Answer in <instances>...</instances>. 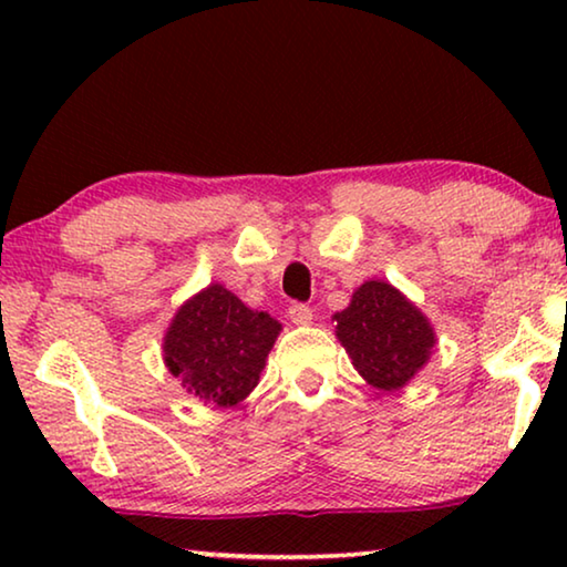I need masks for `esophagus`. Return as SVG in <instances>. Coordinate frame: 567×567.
Masks as SVG:
<instances>
[{
  "label": "esophagus",
  "instance_id": "obj_1",
  "mask_svg": "<svg viewBox=\"0 0 567 567\" xmlns=\"http://www.w3.org/2000/svg\"><path fill=\"white\" fill-rule=\"evenodd\" d=\"M289 320L293 324H301V328H305V324H309V322L315 320V315H312V309H309L307 305H291L289 307Z\"/></svg>",
  "mask_w": 567,
  "mask_h": 567
}]
</instances>
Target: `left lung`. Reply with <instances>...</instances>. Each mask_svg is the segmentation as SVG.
<instances>
[{
    "label": "left lung",
    "instance_id": "left-lung-1",
    "mask_svg": "<svg viewBox=\"0 0 567 567\" xmlns=\"http://www.w3.org/2000/svg\"><path fill=\"white\" fill-rule=\"evenodd\" d=\"M336 336L363 382L398 392L431 359L436 330L400 289L382 278L363 281L351 305L332 315Z\"/></svg>",
    "mask_w": 567,
    "mask_h": 567
}]
</instances>
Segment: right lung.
Instances as JSON below:
<instances>
[{
    "label": "right lung",
    "mask_w": 567,
    "mask_h": 567,
    "mask_svg": "<svg viewBox=\"0 0 567 567\" xmlns=\"http://www.w3.org/2000/svg\"><path fill=\"white\" fill-rule=\"evenodd\" d=\"M281 322L250 309L221 284H208L177 307L162 338L165 367L193 398L235 408L260 382Z\"/></svg>",
    "instance_id": "1"
}]
</instances>
